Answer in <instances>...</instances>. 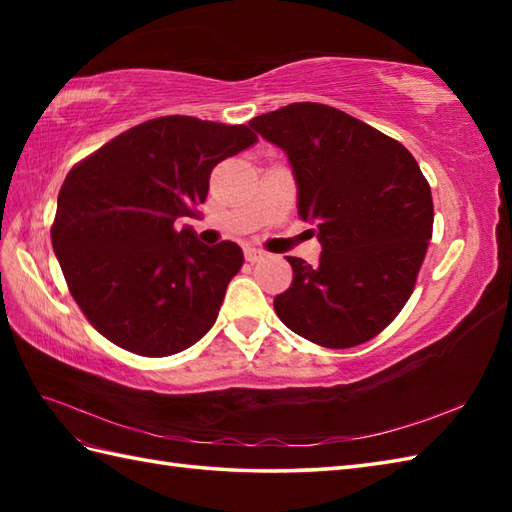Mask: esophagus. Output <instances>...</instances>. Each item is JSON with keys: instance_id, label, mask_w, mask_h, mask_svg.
<instances>
[{"instance_id": "obj_1", "label": "esophagus", "mask_w": 512, "mask_h": 512, "mask_svg": "<svg viewBox=\"0 0 512 512\" xmlns=\"http://www.w3.org/2000/svg\"><path fill=\"white\" fill-rule=\"evenodd\" d=\"M244 257H246V262L257 264V262H262V259L266 257V253H264V250H257V248H246L244 250Z\"/></svg>"}]
</instances>
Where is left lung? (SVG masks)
I'll use <instances>...</instances> for the list:
<instances>
[{
	"mask_svg": "<svg viewBox=\"0 0 512 512\" xmlns=\"http://www.w3.org/2000/svg\"><path fill=\"white\" fill-rule=\"evenodd\" d=\"M250 127L288 154L299 217L317 224L319 264L286 257L275 297L286 328L321 347L361 345L405 308L433 233V200L398 140L323 103H292Z\"/></svg>",
	"mask_w": 512,
	"mask_h": 512,
	"instance_id": "left-lung-1",
	"label": "left lung"
}]
</instances>
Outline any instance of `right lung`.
Listing matches in <instances>:
<instances>
[{
    "mask_svg": "<svg viewBox=\"0 0 512 512\" xmlns=\"http://www.w3.org/2000/svg\"><path fill=\"white\" fill-rule=\"evenodd\" d=\"M246 125L160 116L96 149L63 180L50 228L65 284L96 332L138 356H171L213 328L244 264L180 217L206 200L217 162L255 145Z\"/></svg>",
    "mask_w": 512,
    "mask_h": 512,
    "instance_id": "right-lung-1",
    "label": "right lung"
}]
</instances>
